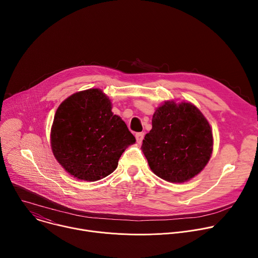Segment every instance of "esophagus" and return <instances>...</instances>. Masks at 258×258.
Instances as JSON below:
<instances>
[{
	"label": "esophagus",
	"instance_id": "34e87169",
	"mask_svg": "<svg viewBox=\"0 0 258 258\" xmlns=\"http://www.w3.org/2000/svg\"><path fill=\"white\" fill-rule=\"evenodd\" d=\"M136 139H137L138 143H141L144 139V133H137L136 134Z\"/></svg>",
	"mask_w": 258,
	"mask_h": 258
}]
</instances>
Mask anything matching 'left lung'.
I'll return each mask as SVG.
<instances>
[{"mask_svg": "<svg viewBox=\"0 0 258 258\" xmlns=\"http://www.w3.org/2000/svg\"><path fill=\"white\" fill-rule=\"evenodd\" d=\"M212 146L210 125L200 110L191 103L167 101L156 109L142 150L157 176L183 182L205 167Z\"/></svg>", "mask_w": 258, "mask_h": 258, "instance_id": "left-lung-1", "label": "left lung"}]
</instances>
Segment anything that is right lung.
Listing matches in <instances>:
<instances>
[{"label":"right lung","mask_w":258,"mask_h":258,"mask_svg":"<svg viewBox=\"0 0 258 258\" xmlns=\"http://www.w3.org/2000/svg\"><path fill=\"white\" fill-rule=\"evenodd\" d=\"M136 142L111 102L98 89L68 97L58 107L52 130L54 156L71 175L95 181L115 170L128 145Z\"/></svg>","instance_id":"add662e5"}]
</instances>
